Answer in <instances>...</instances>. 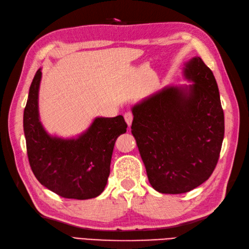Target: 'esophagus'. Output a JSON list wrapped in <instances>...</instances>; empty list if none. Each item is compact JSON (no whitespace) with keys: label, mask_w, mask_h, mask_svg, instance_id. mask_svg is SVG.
<instances>
[{"label":"esophagus","mask_w":249,"mask_h":249,"mask_svg":"<svg viewBox=\"0 0 249 249\" xmlns=\"http://www.w3.org/2000/svg\"><path fill=\"white\" fill-rule=\"evenodd\" d=\"M124 119H125V123L127 124V125H131L132 122H133V114L132 112H126L124 114Z\"/></svg>","instance_id":"esophagus-1"}]
</instances>
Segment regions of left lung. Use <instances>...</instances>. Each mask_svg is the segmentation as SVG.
<instances>
[{
	"mask_svg": "<svg viewBox=\"0 0 249 249\" xmlns=\"http://www.w3.org/2000/svg\"><path fill=\"white\" fill-rule=\"evenodd\" d=\"M189 87H166L133 107L132 134L155 190L189 192L212 175L224 136L214 74L200 57L186 63Z\"/></svg>",
	"mask_w": 249,
	"mask_h": 249,
	"instance_id": "obj_1",
	"label": "left lung"
}]
</instances>
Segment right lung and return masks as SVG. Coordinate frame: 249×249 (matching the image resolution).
<instances>
[{"instance_id": "obj_1", "label": "right lung", "mask_w": 249, "mask_h": 249, "mask_svg": "<svg viewBox=\"0 0 249 249\" xmlns=\"http://www.w3.org/2000/svg\"><path fill=\"white\" fill-rule=\"evenodd\" d=\"M41 71L35 73L24 111V132L30 166L38 182L59 196L89 199L107 185L113 148L127 124L122 115L97 117L76 139L52 137L38 114Z\"/></svg>"}]
</instances>
